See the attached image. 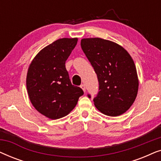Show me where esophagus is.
Listing matches in <instances>:
<instances>
[{"label":"esophagus","mask_w":161,"mask_h":161,"mask_svg":"<svg viewBox=\"0 0 161 161\" xmlns=\"http://www.w3.org/2000/svg\"><path fill=\"white\" fill-rule=\"evenodd\" d=\"M80 88L83 89V92H86V86H85L84 84H81V85H80Z\"/></svg>","instance_id":"1"}]
</instances>
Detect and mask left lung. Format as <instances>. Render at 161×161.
<instances>
[{"instance_id":"obj_1","label":"left lung","mask_w":161,"mask_h":161,"mask_svg":"<svg viewBox=\"0 0 161 161\" xmlns=\"http://www.w3.org/2000/svg\"><path fill=\"white\" fill-rule=\"evenodd\" d=\"M80 45L97 75L99 92L94 105L105 115H122L133 105L138 90L130 55L118 44L97 37L82 39Z\"/></svg>"}]
</instances>
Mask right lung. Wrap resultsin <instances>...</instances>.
<instances>
[{"label":"right lung","instance_id":"add662e5","mask_svg":"<svg viewBox=\"0 0 161 161\" xmlns=\"http://www.w3.org/2000/svg\"><path fill=\"white\" fill-rule=\"evenodd\" d=\"M78 38H62L41 50L30 64L26 86L31 103L37 111L50 119L67 116L83 94L72 84L65 62Z\"/></svg>","mask_w":161,"mask_h":161}]
</instances>
